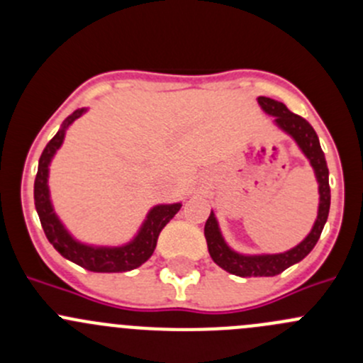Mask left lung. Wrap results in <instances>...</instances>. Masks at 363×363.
Segmentation results:
<instances>
[{"mask_svg": "<svg viewBox=\"0 0 363 363\" xmlns=\"http://www.w3.org/2000/svg\"><path fill=\"white\" fill-rule=\"evenodd\" d=\"M256 100H258L259 108L267 116L274 117V124L295 142L300 152L309 161L318 182V195H320V199H318V214L311 232L296 246L283 252H252V255H250V252L235 251L223 237L218 218H216L214 211H211V216H208L203 228L208 255L223 270L235 274L239 277L277 276L283 270H286L288 267L302 262L313 251V247L316 246L318 239H320L321 232H323L325 223H327L328 211H330L328 167L323 151H321L320 138H318L314 128L303 117L288 111L286 105L281 104V101L267 96H258Z\"/></svg>", "mask_w": 363, "mask_h": 363, "instance_id": "1", "label": "left lung"}]
</instances>
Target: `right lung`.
<instances>
[{
    "label": "right lung",
    "mask_w": 363,
    "mask_h": 363,
    "mask_svg": "<svg viewBox=\"0 0 363 363\" xmlns=\"http://www.w3.org/2000/svg\"><path fill=\"white\" fill-rule=\"evenodd\" d=\"M87 111L89 108L82 107L69 113L57 130V133L52 137V140L43 149L35 179V207L47 239L63 258L77 263L82 269L91 270V272H128V270L137 269L151 258L156 250L161 230L181 211L182 202L158 203L149 208L144 221L138 226L137 233L128 242L89 244L77 239L67 228V225L61 221L56 208H54L52 199H50L49 174L50 163L63 145L68 128Z\"/></svg>",
    "instance_id": "right-lung-1"
}]
</instances>
